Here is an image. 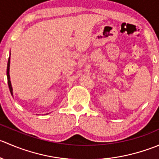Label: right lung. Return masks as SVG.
I'll use <instances>...</instances> for the list:
<instances>
[{
    "label": "right lung",
    "mask_w": 159,
    "mask_h": 159,
    "mask_svg": "<svg viewBox=\"0 0 159 159\" xmlns=\"http://www.w3.org/2000/svg\"><path fill=\"white\" fill-rule=\"evenodd\" d=\"M11 56V54H10ZM10 63H11V57H9L8 58V62H7V83H8V87L9 89H10V92L11 94V95L13 96V89H12V85H11V78H10Z\"/></svg>",
    "instance_id": "right-lung-1"
}]
</instances>
